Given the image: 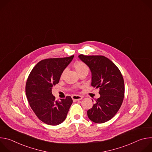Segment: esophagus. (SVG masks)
Wrapping results in <instances>:
<instances>
[{
	"label": "esophagus",
	"mask_w": 152,
	"mask_h": 152,
	"mask_svg": "<svg viewBox=\"0 0 152 152\" xmlns=\"http://www.w3.org/2000/svg\"><path fill=\"white\" fill-rule=\"evenodd\" d=\"M72 99L73 100H75V101H77V100H80L83 99V97L80 96H79V95H73L72 96Z\"/></svg>",
	"instance_id": "obj_1"
}]
</instances>
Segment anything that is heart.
<instances>
[{
  "label": "heart",
  "mask_w": 152,
  "mask_h": 152,
  "mask_svg": "<svg viewBox=\"0 0 152 152\" xmlns=\"http://www.w3.org/2000/svg\"><path fill=\"white\" fill-rule=\"evenodd\" d=\"M73 67L79 75H80L83 73H88V70H89V69H88V67L87 66V65H86L85 62L80 61L76 62L73 65ZM64 73H65V71H63L61 75V79L63 77Z\"/></svg>",
  "instance_id": "1"
}]
</instances>
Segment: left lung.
Instances as JSON below:
<instances>
[{
    "instance_id": "1",
    "label": "left lung",
    "mask_w": 152,
    "mask_h": 152,
    "mask_svg": "<svg viewBox=\"0 0 152 152\" xmlns=\"http://www.w3.org/2000/svg\"><path fill=\"white\" fill-rule=\"evenodd\" d=\"M79 58L91 70V86L100 90V97L88 110V117L96 123L107 121L117 114L124 99L123 76L115 65L104 56L80 54Z\"/></svg>"
}]
</instances>
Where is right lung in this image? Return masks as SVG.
Here are the masks:
<instances>
[{
    "label": "right lung",
    "mask_w": 152,
    "mask_h": 152,
    "mask_svg": "<svg viewBox=\"0 0 152 152\" xmlns=\"http://www.w3.org/2000/svg\"><path fill=\"white\" fill-rule=\"evenodd\" d=\"M74 56L48 58L39 61L31 72L26 83V94L32 111L43 123L58 125L66 118L73 103L70 96L56 100L52 93L61 75Z\"/></svg>",
    "instance_id": "right-lung-1"
}]
</instances>
